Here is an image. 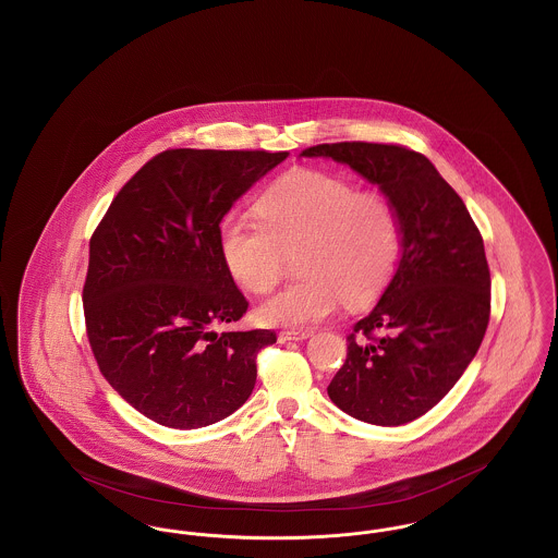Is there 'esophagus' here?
Here are the masks:
<instances>
[{"label":"esophagus","mask_w":558,"mask_h":558,"mask_svg":"<svg viewBox=\"0 0 558 558\" xmlns=\"http://www.w3.org/2000/svg\"><path fill=\"white\" fill-rule=\"evenodd\" d=\"M312 337V330H282L278 335V341L280 343H287V341H303V339H310Z\"/></svg>","instance_id":"obj_1"}]
</instances>
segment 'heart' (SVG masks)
Segmentation results:
<instances>
[{"label":"heart","mask_w":558,"mask_h":558,"mask_svg":"<svg viewBox=\"0 0 558 558\" xmlns=\"http://www.w3.org/2000/svg\"><path fill=\"white\" fill-rule=\"evenodd\" d=\"M259 221L226 219L219 228L221 259L242 289L266 294L294 255L301 274L257 310L267 326H312L343 301L360 307L389 284L401 226L393 203L378 192H357L343 178L296 169L257 201Z\"/></svg>","instance_id":"1"}]
</instances>
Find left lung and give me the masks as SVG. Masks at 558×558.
<instances>
[{
    "mask_svg": "<svg viewBox=\"0 0 558 558\" xmlns=\"http://www.w3.org/2000/svg\"><path fill=\"white\" fill-rule=\"evenodd\" d=\"M301 157L345 162L398 211L396 276L347 337L345 364L328 396L357 421L405 425L448 396L485 337L492 280L483 239L462 198L421 153L339 142Z\"/></svg>",
    "mask_w": 558,
    "mask_h": 558,
    "instance_id": "left-lung-1",
    "label": "left lung"
}]
</instances>
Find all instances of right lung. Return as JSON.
I'll list each match as a JSON object with an SVG mask.
<instances>
[{"label": "right lung", "instance_id": "right-lung-1", "mask_svg": "<svg viewBox=\"0 0 558 558\" xmlns=\"http://www.w3.org/2000/svg\"><path fill=\"white\" fill-rule=\"evenodd\" d=\"M289 153L165 150L110 203L89 240L87 339L110 387L169 428L223 421L253 393L271 330H226L248 301L221 259L219 223Z\"/></svg>", "mask_w": 558, "mask_h": 558}]
</instances>
